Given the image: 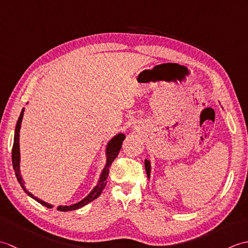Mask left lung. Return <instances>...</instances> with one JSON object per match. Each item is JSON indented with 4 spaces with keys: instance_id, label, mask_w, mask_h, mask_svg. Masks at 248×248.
Instances as JSON below:
<instances>
[{
    "instance_id": "left-lung-1",
    "label": "left lung",
    "mask_w": 248,
    "mask_h": 248,
    "mask_svg": "<svg viewBox=\"0 0 248 248\" xmlns=\"http://www.w3.org/2000/svg\"><path fill=\"white\" fill-rule=\"evenodd\" d=\"M145 168H146V172L147 176H150V162L148 160H145Z\"/></svg>"
}]
</instances>
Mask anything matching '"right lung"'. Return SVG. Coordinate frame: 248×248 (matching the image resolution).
I'll list each match as a JSON object with an SVG mask.
<instances>
[{"label": "right lung", "instance_id": "1", "mask_svg": "<svg viewBox=\"0 0 248 248\" xmlns=\"http://www.w3.org/2000/svg\"><path fill=\"white\" fill-rule=\"evenodd\" d=\"M23 114H24V108H22L21 110V114L19 116V119L17 121V124H16V130H15V138H14V145H13V152H12V159H13V166H14V170L16 172V177H17L19 183L21 184V186L23 187L24 191L28 193V195L31 198H34L36 202H38L39 203H41L45 207H48V208H52V205L49 204L48 202H45L44 200H40L39 198L35 197L33 194H31L29 191H26L24 186H23V179L21 177V173H20V148H19V132H20V128H21V123H22V118H23ZM125 139V136L124 134H117L113 138L112 140H109V143L108 144L107 147V165L103 168L101 176H100V179L98 181V184L96 186L93 187V191L88 194V196H86L84 199H82L81 202H78V203L75 204H71V205H59L57 207V210L59 211H62V212H67V211H72V210H77V209H80L84 205L89 203L93 200H94L96 198H98L100 195H101L103 188L107 186V180H108V172H109V168L110 165H112V163L114 162V160L117 157L119 151L121 149V145H123V141Z\"/></svg>", "mask_w": 248, "mask_h": 248}]
</instances>
